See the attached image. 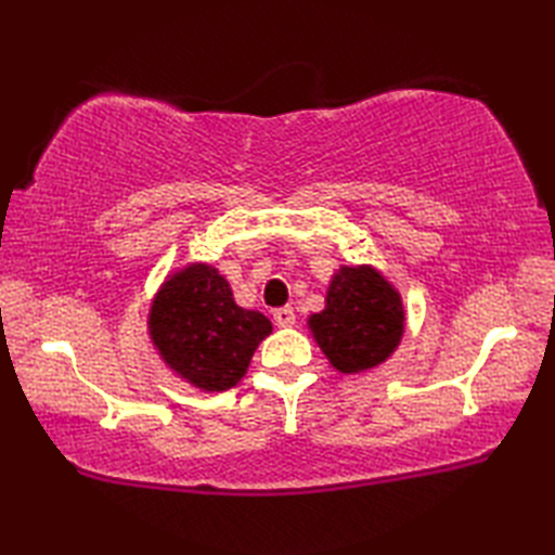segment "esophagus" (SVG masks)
Listing matches in <instances>:
<instances>
[{"instance_id":"1","label":"esophagus","mask_w":555,"mask_h":555,"mask_svg":"<svg viewBox=\"0 0 555 555\" xmlns=\"http://www.w3.org/2000/svg\"><path fill=\"white\" fill-rule=\"evenodd\" d=\"M274 322L281 328L293 326L296 324V312H293V308H279V310H274Z\"/></svg>"}]
</instances>
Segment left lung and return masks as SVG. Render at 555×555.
<instances>
[{
  "label": "left lung",
  "mask_w": 555,
  "mask_h": 555,
  "mask_svg": "<svg viewBox=\"0 0 555 555\" xmlns=\"http://www.w3.org/2000/svg\"><path fill=\"white\" fill-rule=\"evenodd\" d=\"M403 305L391 284L372 267H344L326 293V308L310 317V328L338 372L376 367L403 336Z\"/></svg>",
  "instance_id": "obj_1"
}]
</instances>
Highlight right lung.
Instances as JSON below:
<instances>
[{
	"instance_id": "obj_1",
	"label": "right lung",
	"mask_w": 555,
	"mask_h": 555,
	"mask_svg": "<svg viewBox=\"0 0 555 555\" xmlns=\"http://www.w3.org/2000/svg\"><path fill=\"white\" fill-rule=\"evenodd\" d=\"M271 322L233 302L229 281L207 264L173 274L150 312V336L164 362L205 391H227L241 382Z\"/></svg>"
}]
</instances>
